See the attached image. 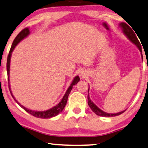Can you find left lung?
Wrapping results in <instances>:
<instances>
[{
	"mask_svg": "<svg viewBox=\"0 0 148 148\" xmlns=\"http://www.w3.org/2000/svg\"><path fill=\"white\" fill-rule=\"evenodd\" d=\"M120 26L121 27V28H122L123 32L124 33V34L128 37L129 40L131 41L134 44H135L136 46H137V48L139 49L140 52H142L141 45L140 44L139 41L138 40L137 37H136L135 33H134V32L133 31V30L129 27L126 23H125V22H122V23H121ZM141 57L142 59H143V55H142V54H141ZM87 101H88V105H89V107L91 108V109L92 110L93 113H95L96 115H98L99 116H102V117H114V116L121 115V113H123L124 112H125V111H126V110H124V111H121L117 113H106V112H104L103 111H102V110L100 109V108H99L96 104H93V102L90 100V98H89V89H88Z\"/></svg>",
	"mask_w": 148,
	"mask_h": 148,
	"instance_id": "8db88e82",
	"label": "left lung"
}]
</instances>
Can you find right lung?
<instances>
[{
	"label": "right lung",
	"instance_id": "add662e5",
	"mask_svg": "<svg viewBox=\"0 0 148 148\" xmlns=\"http://www.w3.org/2000/svg\"><path fill=\"white\" fill-rule=\"evenodd\" d=\"M29 33H30L29 29V28H28V27L25 28V29H24L23 30H22V31H20L19 33H18L16 38L14 39V42H13V44L12 45V47H11L10 50H9L8 57H7V76H8L9 89V90H10L11 94H12V96L13 98H14V100H16V102L18 104H19V105L21 106V107L23 108L24 110H25V111H27V113H29V114H31V115H33L35 117H38V118H42V119L50 118V117L57 116L58 114L60 113L61 112L63 111V108H64L65 105H66L69 94H70L71 90L72 89L73 86H74V85H76V84L77 83L78 81H79L80 78L78 77V76H76V77L74 78V79L73 80L72 84H71L70 87H69L68 90H67V91H66V93H65L64 96L63 97L62 100L60 101V102H59V103L57 105H56L55 106H54L53 108H50V109H49V110H47V111H32V110L28 109V108H25L24 106L21 105V104H20V103H18V102H17V100H16V99L14 98V96L12 95V91H11V89H10V85H9V68H10V59H11V55H12V52H13V50H14L15 47H16V45L18 44V43H19L22 40H23L24 37H27V35L29 34Z\"/></svg>",
	"mask_w": 148,
	"mask_h": 148
}]
</instances>
